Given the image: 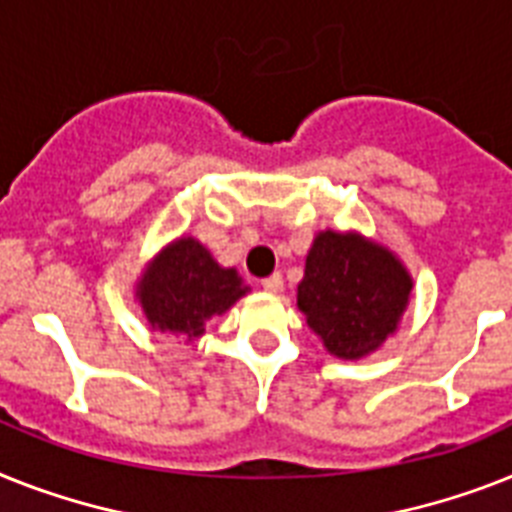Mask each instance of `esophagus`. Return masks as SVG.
<instances>
[{
	"instance_id": "obj_1",
	"label": "esophagus",
	"mask_w": 512,
	"mask_h": 512,
	"mask_svg": "<svg viewBox=\"0 0 512 512\" xmlns=\"http://www.w3.org/2000/svg\"><path fill=\"white\" fill-rule=\"evenodd\" d=\"M261 287L266 293H280L282 290V274H269L266 280H261Z\"/></svg>"
}]
</instances>
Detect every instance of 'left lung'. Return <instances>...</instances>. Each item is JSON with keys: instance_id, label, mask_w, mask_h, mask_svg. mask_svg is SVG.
I'll list each match as a JSON object with an SVG mask.
<instances>
[{"instance_id": "1", "label": "left lung", "mask_w": 512, "mask_h": 512, "mask_svg": "<svg viewBox=\"0 0 512 512\" xmlns=\"http://www.w3.org/2000/svg\"><path fill=\"white\" fill-rule=\"evenodd\" d=\"M411 290L395 253L358 232L324 230L306 256L298 308L332 356L356 361L398 329Z\"/></svg>"}]
</instances>
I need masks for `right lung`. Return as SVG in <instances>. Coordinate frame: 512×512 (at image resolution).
Returning a JSON list of instances; mask_svg holds the SVG:
<instances>
[{
  "label": "right lung",
  "mask_w": 512,
  "mask_h": 512,
  "mask_svg": "<svg viewBox=\"0 0 512 512\" xmlns=\"http://www.w3.org/2000/svg\"><path fill=\"white\" fill-rule=\"evenodd\" d=\"M248 287L235 269L214 261L196 238H177L141 274L135 298L151 329L196 340L211 316L225 314Z\"/></svg>",
  "instance_id": "add662e5"
}]
</instances>
